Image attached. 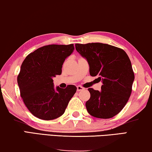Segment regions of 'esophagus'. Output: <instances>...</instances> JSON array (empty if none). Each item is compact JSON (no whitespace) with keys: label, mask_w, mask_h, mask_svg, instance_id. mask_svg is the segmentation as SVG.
Segmentation results:
<instances>
[{"label":"esophagus","mask_w":152,"mask_h":152,"mask_svg":"<svg viewBox=\"0 0 152 152\" xmlns=\"http://www.w3.org/2000/svg\"><path fill=\"white\" fill-rule=\"evenodd\" d=\"M77 91H83V90H84V88L81 86H77Z\"/></svg>","instance_id":"obj_1"}]
</instances>
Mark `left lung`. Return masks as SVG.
I'll use <instances>...</instances> for the list:
<instances>
[{
	"mask_svg": "<svg viewBox=\"0 0 152 152\" xmlns=\"http://www.w3.org/2000/svg\"><path fill=\"white\" fill-rule=\"evenodd\" d=\"M75 49L86 59L90 75L102 80V91L88 90L91 97L86 103L92 116L110 118L118 114L128 102L134 80L130 60L124 50L103 43L76 44Z\"/></svg>",
	"mask_w": 152,
	"mask_h": 152,
	"instance_id": "left-lung-1",
	"label": "left lung"
}]
</instances>
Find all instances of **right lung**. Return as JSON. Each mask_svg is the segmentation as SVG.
<instances>
[{
    "label": "right lung",
    "mask_w": 152,
    "mask_h": 152,
    "mask_svg": "<svg viewBox=\"0 0 152 152\" xmlns=\"http://www.w3.org/2000/svg\"><path fill=\"white\" fill-rule=\"evenodd\" d=\"M73 50L72 44L44 46L23 61L17 81L21 97L33 115L49 121L64 113L77 87L68 85L66 88H55L53 78L61 75L65 59Z\"/></svg>",
    "instance_id": "obj_1"
}]
</instances>
